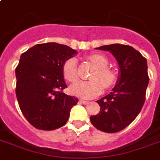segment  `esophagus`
<instances>
[{"mask_svg":"<svg viewBox=\"0 0 160 160\" xmlns=\"http://www.w3.org/2000/svg\"><path fill=\"white\" fill-rule=\"evenodd\" d=\"M79 102L81 103V104H82V105H88V104H89V101H82V100H80V101H79Z\"/></svg>","mask_w":160,"mask_h":160,"instance_id":"obj_1","label":"esophagus"}]
</instances>
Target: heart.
Returning <instances> with one entry per match:
<instances>
[{
	"label": "heart",
	"mask_w": 160,
	"mask_h": 160,
	"mask_svg": "<svg viewBox=\"0 0 160 160\" xmlns=\"http://www.w3.org/2000/svg\"><path fill=\"white\" fill-rule=\"evenodd\" d=\"M89 60L96 67L89 78L91 80L80 82L71 88V92L74 96L84 99H92L99 96L103 92V86L105 89L113 87L117 82V72L108 67V59L101 54H92L88 56ZM62 74L66 81L75 83L78 79L77 59L69 58L62 66Z\"/></svg>",
	"instance_id": "1"
}]
</instances>
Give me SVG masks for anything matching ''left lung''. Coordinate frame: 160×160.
Masks as SVG:
<instances>
[{
    "label": "left lung",
    "mask_w": 160,
    "mask_h": 160,
    "mask_svg": "<svg viewBox=\"0 0 160 160\" xmlns=\"http://www.w3.org/2000/svg\"><path fill=\"white\" fill-rule=\"evenodd\" d=\"M119 66V77L112 92L98 100L101 110L91 116L92 125L105 132H119L128 126L142 110L149 83L147 60L132 47L122 44L102 46Z\"/></svg>",
    "instance_id": "left-lung-1"
}]
</instances>
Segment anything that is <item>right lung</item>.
Instances as JSON below:
<instances>
[{"mask_svg": "<svg viewBox=\"0 0 160 160\" xmlns=\"http://www.w3.org/2000/svg\"><path fill=\"white\" fill-rule=\"evenodd\" d=\"M77 51L56 42L38 44L20 56L15 68L16 96L26 119L36 128L55 130L68 121L78 99L64 94L68 88L62 66Z\"/></svg>", "mask_w": 160, "mask_h": 160, "instance_id": "right-lung-1", "label": "right lung"}]
</instances>
